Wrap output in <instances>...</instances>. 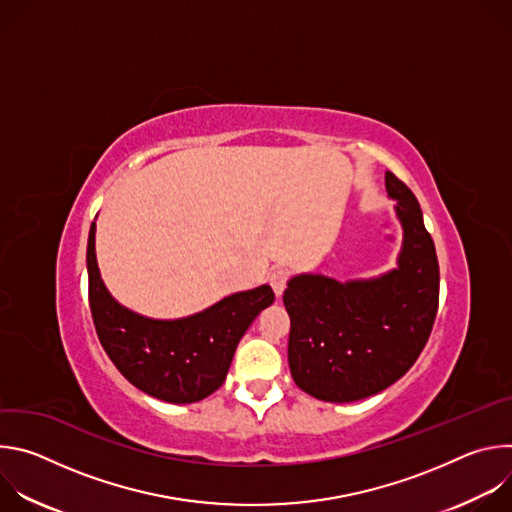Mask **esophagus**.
Wrapping results in <instances>:
<instances>
[{
  "mask_svg": "<svg viewBox=\"0 0 512 512\" xmlns=\"http://www.w3.org/2000/svg\"><path fill=\"white\" fill-rule=\"evenodd\" d=\"M269 283H271V287H273V291H275V296L279 298V296L283 294L285 285H287V271H285V269H275V271L271 273V277H269Z\"/></svg>",
  "mask_w": 512,
  "mask_h": 512,
  "instance_id": "obj_1",
  "label": "esophagus"
}]
</instances>
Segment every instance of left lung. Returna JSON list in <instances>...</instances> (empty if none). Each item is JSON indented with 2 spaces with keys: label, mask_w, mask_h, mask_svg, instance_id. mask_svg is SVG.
Instances as JSON below:
<instances>
[{
  "label": "left lung",
  "mask_w": 512,
  "mask_h": 512,
  "mask_svg": "<svg viewBox=\"0 0 512 512\" xmlns=\"http://www.w3.org/2000/svg\"><path fill=\"white\" fill-rule=\"evenodd\" d=\"M389 198L403 229L397 267L371 279L300 273L287 281V360L308 395L350 403L399 381L421 354L440 302V265L413 192L391 172Z\"/></svg>",
  "instance_id": "8db88e82"
}]
</instances>
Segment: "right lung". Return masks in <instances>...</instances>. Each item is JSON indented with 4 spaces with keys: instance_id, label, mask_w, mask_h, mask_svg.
I'll use <instances>...</instances> for the list:
<instances>
[{
    "instance_id": "right-lung-1",
    "label": "right lung",
    "mask_w": 512,
    "mask_h": 512,
    "mask_svg": "<svg viewBox=\"0 0 512 512\" xmlns=\"http://www.w3.org/2000/svg\"><path fill=\"white\" fill-rule=\"evenodd\" d=\"M95 223L87 243L89 304L97 336L119 373L139 391L168 403H196L227 379L247 328L275 300L265 283L178 320L145 318L121 306L105 287L95 255Z\"/></svg>"
}]
</instances>
